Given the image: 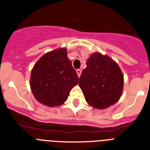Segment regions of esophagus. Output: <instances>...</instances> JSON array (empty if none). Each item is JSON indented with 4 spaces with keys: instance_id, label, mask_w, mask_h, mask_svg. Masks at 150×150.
<instances>
[{
    "instance_id": "obj_1",
    "label": "esophagus",
    "mask_w": 150,
    "mask_h": 150,
    "mask_svg": "<svg viewBox=\"0 0 150 150\" xmlns=\"http://www.w3.org/2000/svg\"><path fill=\"white\" fill-rule=\"evenodd\" d=\"M76 72H77V75L79 77H80V75H81V73H82V70H80V69H77L76 70Z\"/></svg>"
}]
</instances>
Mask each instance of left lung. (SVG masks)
<instances>
[{"mask_svg": "<svg viewBox=\"0 0 150 150\" xmlns=\"http://www.w3.org/2000/svg\"><path fill=\"white\" fill-rule=\"evenodd\" d=\"M90 106L104 109L114 104L121 97L124 76L118 64L110 57L94 53L87 60L79 82Z\"/></svg>", "mask_w": 150, "mask_h": 150, "instance_id": "obj_1", "label": "left lung"}]
</instances>
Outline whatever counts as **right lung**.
<instances>
[{
    "label": "right lung",
    "instance_id": "add662e5",
    "mask_svg": "<svg viewBox=\"0 0 150 150\" xmlns=\"http://www.w3.org/2000/svg\"><path fill=\"white\" fill-rule=\"evenodd\" d=\"M79 77L68 59L65 48L48 52L35 64L30 87L35 98L42 104L54 107L65 102Z\"/></svg>",
    "mask_w": 150,
    "mask_h": 150
}]
</instances>
